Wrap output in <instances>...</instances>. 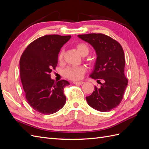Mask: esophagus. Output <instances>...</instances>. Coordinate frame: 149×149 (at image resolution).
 I'll return each mask as SVG.
<instances>
[{"instance_id": "esophagus-1", "label": "esophagus", "mask_w": 149, "mask_h": 149, "mask_svg": "<svg viewBox=\"0 0 149 149\" xmlns=\"http://www.w3.org/2000/svg\"><path fill=\"white\" fill-rule=\"evenodd\" d=\"M73 83L76 85H81L84 83V82L83 81H74Z\"/></svg>"}]
</instances>
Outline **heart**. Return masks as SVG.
<instances>
[{"instance_id": "1", "label": "heart", "mask_w": 149, "mask_h": 149, "mask_svg": "<svg viewBox=\"0 0 149 149\" xmlns=\"http://www.w3.org/2000/svg\"><path fill=\"white\" fill-rule=\"evenodd\" d=\"M76 48L82 56L87 55L89 53V47L84 43H79L76 45ZM65 53L64 48H62L58 54V60L61 61ZM86 72V68L83 66H68L63 71V74L65 78L73 80L78 81L82 79L83 75Z\"/></svg>"}]
</instances>
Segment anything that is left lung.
Returning <instances> with one entry per match:
<instances>
[{
  "label": "left lung",
  "instance_id": "8db88e82",
  "mask_svg": "<svg viewBox=\"0 0 149 149\" xmlns=\"http://www.w3.org/2000/svg\"><path fill=\"white\" fill-rule=\"evenodd\" d=\"M78 36L91 45L97 55L90 77L97 79L101 87L95 86L91 95L86 97L88 104L99 111H110L119 105L128 83L124 74L125 60L123 47L116 40L102 33ZM100 79L103 80L102 84Z\"/></svg>",
  "mask_w": 149,
  "mask_h": 149
}]
</instances>
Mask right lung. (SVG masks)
Instances as JSON below:
<instances>
[{"label": "right lung", "mask_w": 149, "mask_h": 149, "mask_svg": "<svg viewBox=\"0 0 149 149\" xmlns=\"http://www.w3.org/2000/svg\"><path fill=\"white\" fill-rule=\"evenodd\" d=\"M71 35H47L30 43L20 60V73L26 100L35 111L52 114L66 102L64 88L70 83L51 79L50 73L58 64L61 48Z\"/></svg>", "instance_id": "obj_1"}]
</instances>
